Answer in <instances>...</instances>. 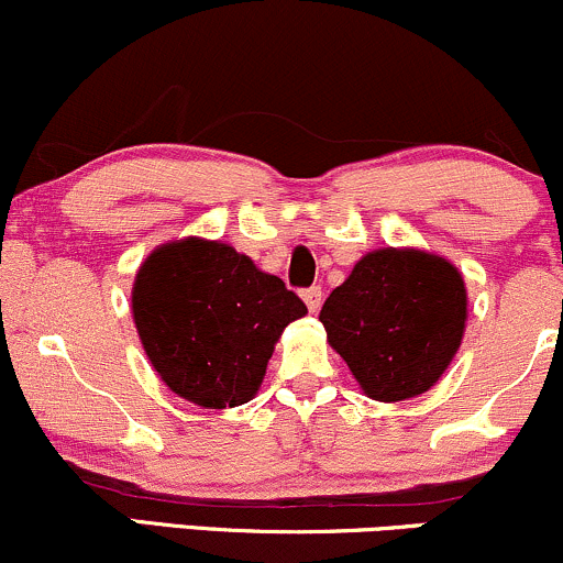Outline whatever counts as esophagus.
<instances>
[{
	"label": "esophagus",
	"mask_w": 563,
	"mask_h": 563,
	"mask_svg": "<svg viewBox=\"0 0 563 563\" xmlns=\"http://www.w3.org/2000/svg\"><path fill=\"white\" fill-rule=\"evenodd\" d=\"M301 299H303V303H307L309 312L314 314L320 309V303H322V288L320 286H312V288L301 290Z\"/></svg>",
	"instance_id": "esophagus-1"
}]
</instances>
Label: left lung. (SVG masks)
<instances>
[{"label": "left lung", "mask_w": 563, "mask_h": 563, "mask_svg": "<svg viewBox=\"0 0 563 563\" xmlns=\"http://www.w3.org/2000/svg\"><path fill=\"white\" fill-rule=\"evenodd\" d=\"M468 296L455 264L418 249H378L354 264L320 309L328 341L378 402L429 391L466 331Z\"/></svg>", "instance_id": "obj_1"}]
</instances>
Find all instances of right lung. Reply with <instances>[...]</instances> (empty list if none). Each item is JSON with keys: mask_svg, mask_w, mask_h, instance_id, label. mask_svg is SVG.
<instances>
[{"mask_svg": "<svg viewBox=\"0 0 563 563\" xmlns=\"http://www.w3.org/2000/svg\"><path fill=\"white\" fill-rule=\"evenodd\" d=\"M132 314L161 380L187 402L224 410L260 391L277 339L307 307L232 245L183 238L142 262Z\"/></svg>", "mask_w": 563, "mask_h": 563, "instance_id": "1", "label": "right lung"}]
</instances>
